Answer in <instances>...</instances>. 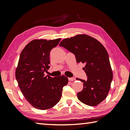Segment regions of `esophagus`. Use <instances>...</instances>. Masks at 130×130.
<instances>
[{
    "mask_svg": "<svg viewBox=\"0 0 130 130\" xmlns=\"http://www.w3.org/2000/svg\"><path fill=\"white\" fill-rule=\"evenodd\" d=\"M68 80H69V81L72 82V81H74V80H75V77H69Z\"/></svg>",
    "mask_w": 130,
    "mask_h": 130,
    "instance_id": "34e87169",
    "label": "esophagus"
}]
</instances>
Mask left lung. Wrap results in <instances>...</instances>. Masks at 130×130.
<instances>
[{"label": "left lung", "mask_w": 130, "mask_h": 130, "mask_svg": "<svg viewBox=\"0 0 130 130\" xmlns=\"http://www.w3.org/2000/svg\"><path fill=\"white\" fill-rule=\"evenodd\" d=\"M59 46L75 54L77 63H85L87 80L77 98L88 106H96L106 98L113 79L109 55L104 46L96 39L87 35H77L61 41Z\"/></svg>", "instance_id": "8db88e82"}]
</instances>
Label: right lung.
Listing matches in <instances>:
<instances>
[{
    "label": "right lung",
    "mask_w": 130,
    "mask_h": 130,
    "mask_svg": "<svg viewBox=\"0 0 130 130\" xmlns=\"http://www.w3.org/2000/svg\"><path fill=\"white\" fill-rule=\"evenodd\" d=\"M61 39H35L21 53L15 78L22 94L32 106L41 110L53 108L61 100L63 86L68 83L64 75L51 77L44 72L50 68V53Z\"/></svg>",
    "instance_id": "right-lung-1"
}]
</instances>
